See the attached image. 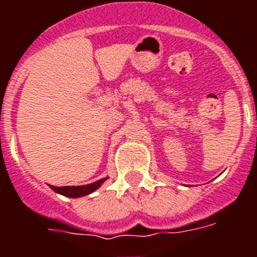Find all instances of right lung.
Here are the masks:
<instances>
[{
	"mask_svg": "<svg viewBox=\"0 0 257 257\" xmlns=\"http://www.w3.org/2000/svg\"><path fill=\"white\" fill-rule=\"evenodd\" d=\"M106 179L108 178L100 179V180H97L91 184H87V185H79V187H52V185H50V188H51L54 192L61 194V196L70 197V198H78V197L87 196L90 193L95 192L97 188H100V185L106 180Z\"/></svg>",
	"mask_w": 257,
	"mask_h": 257,
	"instance_id": "add662e5",
	"label": "right lung"
}]
</instances>
